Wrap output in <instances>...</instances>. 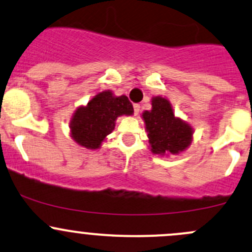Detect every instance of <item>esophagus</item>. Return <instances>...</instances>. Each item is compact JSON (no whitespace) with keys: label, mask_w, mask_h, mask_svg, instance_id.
<instances>
[{"label":"esophagus","mask_w":252,"mask_h":252,"mask_svg":"<svg viewBox=\"0 0 252 252\" xmlns=\"http://www.w3.org/2000/svg\"><path fill=\"white\" fill-rule=\"evenodd\" d=\"M139 112H140V105L139 104H135L134 105V115L137 116V115H139Z\"/></svg>","instance_id":"1"}]
</instances>
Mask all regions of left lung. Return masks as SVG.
Wrapping results in <instances>:
<instances>
[{
  "label": "left lung",
  "instance_id": "left-lung-1",
  "mask_svg": "<svg viewBox=\"0 0 252 252\" xmlns=\"http://www.w3.org/2000/svg\"><path fill=\"white\" fill-rule=\"evenodd\" d=\"M151 151L155 155H179L192 142L193 130L189 124L174 115L169 100L156 96L152 99V110L142 113Z\"/></svg>",
  "mask_w": 252,
  "mask_h": 252
}]
</instances>
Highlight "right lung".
<instances>
[{"mask_svg": "<svg viewBox=\"0 0 252 252\" xmlns=\"http://www.w3.org/2000/svg\"><path fill=\"white\" fill-rule=\"evenodd\" d=\"M133 112V105L126 95L115 96L110 91L99 93L88 105L76 110L70 123L71 136L81 146L96 150L112 133L118 116H130Z\"/></svg>", "mask_w": 252, "mask_h": 252, "instance_id": "1", "label": "right lung"}]
</instances>
